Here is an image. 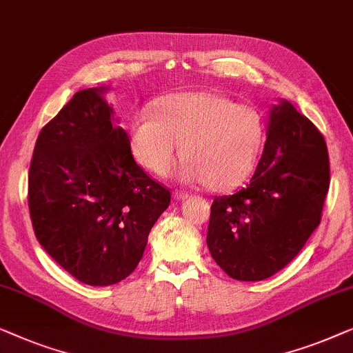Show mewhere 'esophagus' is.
<instances>
[{
    "label": "esophagus",
    "instance_id": "esophagus-1",
    "mask_svg": "<svg viewBox=\"0 0 353 353\" xmlns=\"http://www.w3.org/2000/svg\"><path fill=\"white\" fill-rule=\"evenodd\" d=\"M188 196H190V195H188L187 192H182V190H176V192H174V198H176L177 201H183V200H187Z\"/></svg>",
    "mask_w": 353,
    "mask_h": 353
}]
</instances>
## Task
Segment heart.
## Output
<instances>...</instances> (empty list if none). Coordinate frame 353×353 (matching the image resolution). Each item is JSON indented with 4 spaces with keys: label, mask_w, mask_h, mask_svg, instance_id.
Listing matches in <instances>:
<instances>
[{
    "label": "heart",
    "mask_w": 353,
    "mask_h": 353,
    "mask_svg": "<svg viewBox=\"0 0 353 353\" xmlns=\"http://www.w3.org/2000/svg\"><path fill=\"white\" fill-rule=\"evenodd\" d=\"M264 123L259 112L217 92L170 96L155 112L145 110L131 129L136 160L155 174H166L183 152L181 177L188 183L230 188L245 181L259 155Z\"/></svg>",
    "instance_id": "obj_1"
}]
</instances>
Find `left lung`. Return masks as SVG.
<instances>
[{
    "instance_id": "obj_1",
    "label": "left lung",
    "mask_w": 353,
    "mask_h": 353,
    "mask_svg": "<svg viewBox=\"0 0 353 353\" xmlns=\"http://www.w3.org/2000/svg\"><path fill=\"white\" fill-rule=\"evenodd\" d=\"M327 188L325 137L281 101L270 110L264 152L250 183L214 196L206 236L212 259L240 281L275 275L320 225Z\"/></svg>"
}]
</instances>
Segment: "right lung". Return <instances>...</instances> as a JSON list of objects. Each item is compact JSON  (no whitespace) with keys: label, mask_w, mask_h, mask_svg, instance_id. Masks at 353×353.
I'll list each match as a JSON object with an SVG mask.
<instances>
[{"label":"right lung","mask_w":353,"mask_h":353,"mask_svg":"<svg viewBox=\"0 0 353 353\" xmlns=\"http://www.w3.org/2000/svg\"><path fill=\"white\" fill-rule=\"evenodd\" d=\"M107 88L78 91L41 129L28 171L34 235L81 283L108 286L136 269L171 193L134 161Z\"/></svg>","instance_id":"add662e5"}]
</instances>
